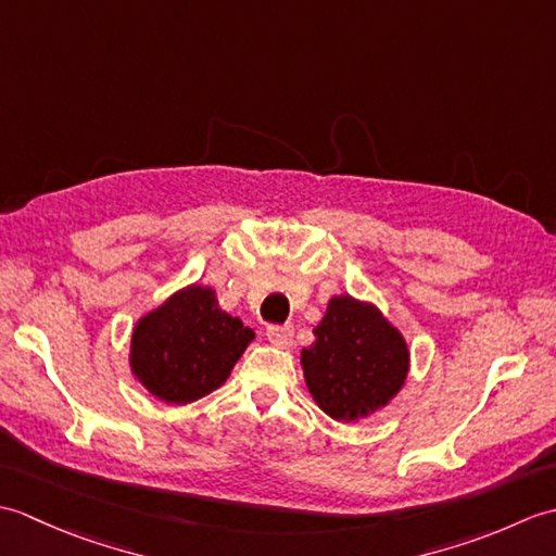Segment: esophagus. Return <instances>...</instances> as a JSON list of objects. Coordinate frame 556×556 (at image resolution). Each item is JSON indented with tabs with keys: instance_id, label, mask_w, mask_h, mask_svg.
<instances>
[{
	"instance_id": "obj_1",
	"label": "esophagus",
	"mask_w": 556,
	"mask_h": 556,
	"mask_svg": "<svg viewBox=\"0 0 556 556\" xmlns=\"http://www.w3.org/2000/svg\"><path fill=\"white\" fill-rule=\"evenodd\" d=\"M267 339L277 349H291V344H293V327L291 325H269L267 327Z\"/></svg>"
}]
</instances>
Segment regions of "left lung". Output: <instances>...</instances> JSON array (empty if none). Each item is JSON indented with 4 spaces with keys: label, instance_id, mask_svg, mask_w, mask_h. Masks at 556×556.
Segmentation results:
<instances>
[{
    "label": "left lung",
    "instance_id": "obj_1",
    "mask_svg": "<svg viewBox=\"0 0 556 556\" xmlns=\"http://www.w3.org/2000/svg\"><path fill=\"white\" fill-rule=\"evenodd\" d=\"M301 351L305 384L334 420H361L384 408L408 375L406 339L372 303L334 296Z\"/></svg>",
    "mask_w": 556,
    "mask_h": 556
}]
</instances>
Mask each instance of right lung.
Instances as JSON below:
<instances>
[{"label": "right lung", "instance_id": "1", "mask_svg": "<svg viewBox=\"0 0 556 556\" xmlns=\"http://www.w3.org/2000/svg\"><path fill=\"white\" fill-rule=\"evenodd\" d=\"M253 339L251 327L219 308L215 291L191 285L140 317L128 361L152 396L184 406L227 382Z\"/></svg>", "mask_w": 556, "mask_h": 556}]
</instances>
